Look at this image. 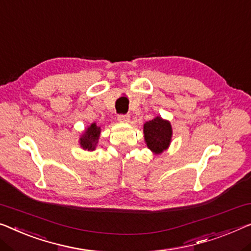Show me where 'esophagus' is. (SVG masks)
Returning <instances> with one entry per match:
<instances>
[{"label": "esophagus", "mask_w": 251, "mask_h": 251, "mask_svg": "<svg viewBox=\"0 0 251 251\" xmlns=\"http://www.w3.org/2000/svg\"><path fill=\"white\" fill-rule=\"evenodd\" d=\"M129 118H130V116L128 114H125V115L121 114V115H118V121L121 122V123H128L129 122Z\"/></svg>", "instance_id": "esophagus-1"}]
</instances>
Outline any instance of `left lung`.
I'll list each match as a JSON object with an SVG mask.
<instances>
[{
    "label": "left lung",
    "mask_w": 251,
    "mask_h": 251,
    "mask_svg": "<svg viewBox=\"0 0 251 251\" xmlns=\"http://www.w3.org/2000/svg\"><path fill=\"white\" fill-rule=\"evenodd\" d=\"M143 132L145 143L153 153L160 154L169 148L173 128L168 121H164L161 117H155L145 123Z\"/></svg>",
    "instance_id": "obj_1"
}]
</instances>
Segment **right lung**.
<instances>
[{
	"mask_svg": "<svg viewBox=\"0 0 251 251\" xmlns=\"http://www.w3.org/2000/svg\"><path fill=\"white\" fill-rule=\"evenodd\" d=\"M100 132H101V129L95 123L90 125L80 138L81 147L84 150H88V151H93L96 149L97 143H98Z\"/></svg>",
	"mask_w": 251,
	"mask_h": 251,
	"instance_id": "1",
	"label": "right lung"
}]
</instances>
